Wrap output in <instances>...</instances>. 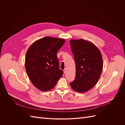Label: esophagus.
<instances>
[{
  "mask_svg": "<svg viewBox=\"0 0 125 125\" xmlns=\"http://www.w3.org/2000/svg\"><path fill=\"white\" fill-rule=\"evenodd\" d=\"M63 73H65V74L66 73V69H65L63 70Z\"/></svg>",
  "mask_w": 125,
  "mask_h": 125,
  "instance_id": "obj_1",
  "label": "esophagus"
}]
</instances>
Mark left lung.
<instances>
[{
  "mask_svg": "<svg viewBox=\"0 0 125 125\" xmlns=\"http://www.w3.org/2000/svg\"><path fill=\"white\" fill-rule=\"evenodd\" d=\"M70 44L76 69L74 80L70 85L76 92H85L99 80L103 69L102 55L95 45L84 40H73Z\"/></svg>",
  "mask_w": 125,
  "mask_h": 125,
  "instance_id": "left-lung-1",
  "label": "left lung"
}]
</instances>
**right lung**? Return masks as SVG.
Here are the masks:
<instances>
[{
    "mask_svg": "<svg viewBox=\"0 0 125 125\" xmlns=\"http://www.w3.org/2000/svg\"><path fill=\"white\" fill-rule=\"evenodd\" d=\"M65 40L49 36L34 42L27 51L25 67L30 81L39 90L47 91L52 89L63 71L59 67L57 52Z\"/></svg>",
    "mask_w": 125,
    "mask_h": 125,
    "instance_id": "1",
    "label": "right lung"
}]
</instances>
